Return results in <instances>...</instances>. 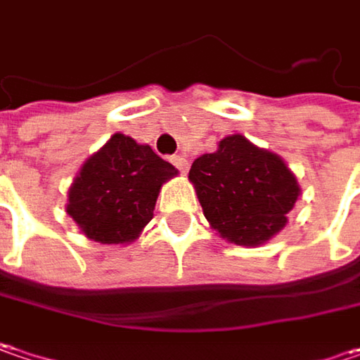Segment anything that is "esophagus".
Returning <instances> with one entry per match:
<instances>
[{
	"label": "esophagus",
	"mask_w": 360,
	"mask_h": 360,
	"mask_svg": "<svg viewBox=\"0 0 360 360\" xmlns=\"http://www.w3.org/2000/svg\"><path fill=\"white\" fill-rule=\"evenodd\" d=\"M171 163L175 165L181 173H187V171H189V161H187L185 157H181V155H177V157H171Z\"/></svg>",
	"instance_id": "34e87169"
}]
</instances>
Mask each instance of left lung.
Segmentation results:
<instances>
[{
  "label": "left lung",
  "mask_w": 360,
  "mask_h": 360,
  "mask_svg": "<svg viewBox=\"0 0 360 360\" xmlns=\"http://www.w3.org/2000/svg\"><path fill=\"white\" fill-rule=\"evenodd\" d=\"M189 181L210 226L229 243L254 248L288 224L302 193L286 161L243 134H229L197 157Z\"/></svg>",
  "instance_id": "obj_1"
}]
</instances>
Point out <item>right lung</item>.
Returning a JSON list of instances; mask_svg holds the SVG:
<instances>
[{
  "label": "right lung",
  "mask_w": 360,
  "mask_h": 360,
  "mask_svg": "<svg viewBox=\"0 0 360 360\" xmlns=\"http://www.w3.org/2000/svg\"><path fill=\"white\" fill-rule=\"evenodd\" d=\"M177 173L149 145L115 133L76 173L66 213L92 242L133 243L153 219L161 187Z\"/></svg>",
  "instance_id": "add662e5"
}]
</instances>
